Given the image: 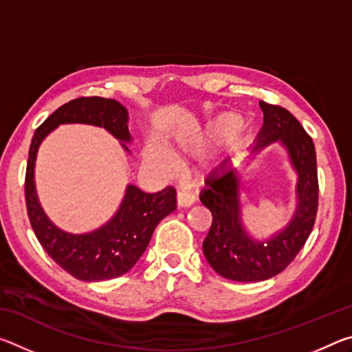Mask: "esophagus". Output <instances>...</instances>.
<instances>
[{
    "label": "esophagus",
    "instance_id": "1",
    "mask_svg": "<svg viewBox=\"0 0 352 352\" xmlns=\"http://www.w3.org/2000/svg\"><path fill=\"white\" fill-rule=\"evenodd\" d=\"M195 201V195L188 192V190H178L177 192V205L182 206V208H186L194 205Z\"/></svg>",
    "mask_w": 352,
    "mask_h": 352
}]
</instances>
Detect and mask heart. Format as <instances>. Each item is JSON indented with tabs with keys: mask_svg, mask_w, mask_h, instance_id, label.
I'll list each match as a JSON object with an SVG mask.
<instances>
[{
	"mask_svg": "<svg viewBox=\"0 0 352 352\" xmlns=\"http://www.w3.org/2000/svg\"><path fill=\"white\" fill-rule=\"evenodd\" d=\"M236 124H239V119L236 116H223V118H219L216 122L212 124V127L210 130H206L205 133H201L199 136L197 142H205V141H210L212 138H216L217 135L223 133L225 130H230L233 129ZM190 144H184V147H189ZM146 160L147 163L152 166V168L158 169V170H163V172H170L174 169V162H172L170 155L164 151L163 147H160L157 144H151L146 148Z\"/></svg>",
	"mask_w": 352,
	"mask_h": 352,
	"instance_id": "obj_1",
	"label": "heart"
}]
</instances>
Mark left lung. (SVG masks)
Returning a JSON list of instances; mask_svg holds the SVG:
<instances>
[{
  "instance_id": "8db88e82",
  "label": "left lung",
  "mask_w": 352,
  "mask_h": 352,
  "mask_svg": "<svg viewBox=\"0 0 352 352\" xmlns=\"http://www.w3.org/2000/svg\"><path fill=\"white\" fill-rule=\"evenodd\" d=\"M264 124L253 152L281 140L298 170V210L283 233L265 243L253 242L241 223L243 174L239 166L226 164L208 178L200 200L212 214L204 253L214 272L231 281L252 283L276 276L305 247L318 210L317 155L311 136L298 119L281 105L259 100Z\"/></svg>"
}]
</instances>
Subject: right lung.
Instances as JSON below:
<instances>
[{
	"label": "right lung",
	"mask_w": 352,
	"mask_h": 352,
	"mask_svg": "<svg viewBox=\"0 0 352 352\" xmlns=\"http://www.w3.org/2000/svg\"><path fill=\"white\" fill-rule=\"evenodd\" d=\"M127 110L115 99L80 96L69 100L46 118L35 130L25 178L28 217L40 245L71 276L82 281H105L127 273L146 252L157 225L175 210V189L164 188L146 194L127 186L126 197L109 223L88 234H68L45 216L34 186V166L40 142L58 124L82 122L109 130L119 141H130ZM127 148L126 144H122ZM129 151V148H127Z\"/></svg>",
	"instance_id": "obj_1"
}]
</instances>
